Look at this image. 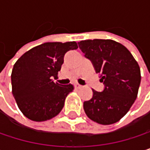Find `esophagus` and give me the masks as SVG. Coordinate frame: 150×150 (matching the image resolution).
Masks as SVG:
<instances>
[{"label":"esophagus","instance_id":"obj_1","mask_svg":"<svg viewBox=\"0 0 150 150\" xmlns=\"http://www.w3.org/2000/svg\"><path fill=\"white\" fill-rule=\"evenodd\" d=\"M75 86L76 88H81L83 87V86H81V85H80V84H78V83H76Z\"/></svg>","mask_w":150,"mask_h":150}]
</instances>
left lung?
Here are the masks:
<instances>
[{
	"label": "left lung",
	"instance_id": "left-lung-1",
	"mask_svg": "<svg viewBox=\"0 0 150 150\" xmlns=\"http://www.w3.org/2000/svg\"><path fill=\"white\" fill-rule=\"evenodd\" d=\"M104 84L103 92L93 89V97L83 103L89 119L109 125L120 121L137 97L141 71L127 47L113 40H85L78 42Z\"/></svg>",
	"mask_w": 150,
	"mask_h": 150
}]
</instances>
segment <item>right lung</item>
Listing matches in <instances>:
<instances>
[{
	"instance_id": "1",
	"label": "right lung",
	"mask_w": 150,
	"mask_h": 150,
	"mask_svg": "<svg viewBox=\"0 0 150 150\" xmlns=\"http://www.w3.org/2000/svg\"><path fill=\"white\" fill-rule=\"evenodd\" d=\"M78 47L75 42H46L23 54L14 65L12 93L18 108L28 119L43 122L57 115L72 84L61 85L57 78L65 54Z\"/></svg>"
}]
</instances>
